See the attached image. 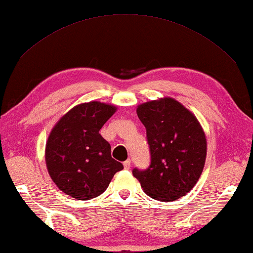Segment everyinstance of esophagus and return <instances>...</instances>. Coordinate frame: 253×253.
Masks as SVG:
<instances>
[{"label": "esophagus", "mask_w": 253, "mask_h": 253, "mask_svg": "<svg viewBox=\"0 0 253 253\" xmlns=\"http://www.w3.org/2000/svg\"><path fill=\"white\" fill-rule=\"evenodd\" d=\"M124 168H125L126 170H128L130 168V160H126L125 162H124Z\"/></svg>", "instance_id": "obj_1"}]
</instances>
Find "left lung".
<instances>
[{
	"instance_id": "obj_1",
	"label": "left lung",
	"mask_w": 253,
	"mask_h": 253,
	"mask_svg": "<svg viewBox=\"0 0 253 253\" xmlns=\"http://www.w3.org/2000/svg\"><path fill=\"white\" fill-rule=\"evenodd\" d=\"M146 128L151 163L135 168L134 177L145 194L160 202H172L197 183L206 160L207 143L197 118L174 99L164 98L137 108Z\"/></svg>"
}]
</instances>
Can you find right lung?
Wrapping results in <instances>:
<instances>
[{
	"label": "right lung",
	"mask_w": 253,
	"mask_h": 253,
	"mask_svg": "<svg viewBox=\"0 0 253 253\" xmlns=\"http://www.w3.org/2000/svg\"><path fill=\"white\" fill-rule=\"evenodd\" d=\"M116 107L98 101L74 107L59 119L46 144L48 173L56 186L79 200L98 197L116 172L124 169L111 158V147L100 129Z\"/></svg>",
	"instance_id": "right-lung-1"
}]
</instances>
